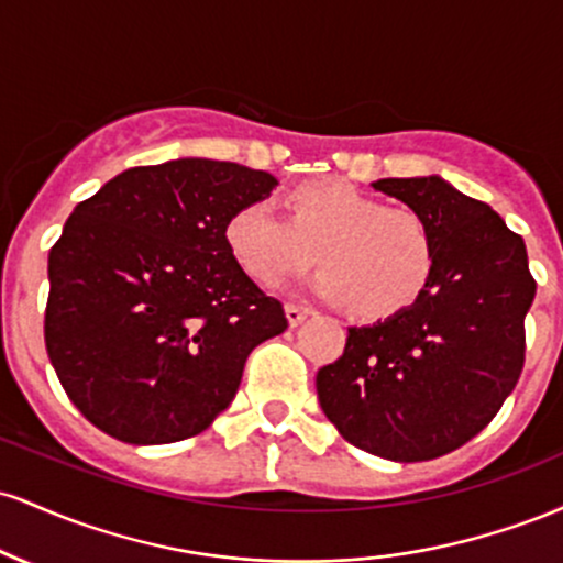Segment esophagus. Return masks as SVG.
<instances>
[{
    "instance_id": "1",
    "label": "esophagus",
    "mask_w": 563,
    "mask_h": 563,
    "mask_svg": "<svg viewBox=\"0 0 563 563\" xmlns=\"http://www.w3.org/2000/svg\"><path fill=\"white\" fill-rule=\"evenodd\" d=\"M309 314H312V309L303 307V303H286V318H288V325L290 328L301 325V322L307 320Z\"/></svg>"
}]
</instances>
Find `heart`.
<instances>
[{
    "mask_svg": "<svg viewBox=\"0 0 563 563\" xmlns=\"http://www.w3.org/2000/svg\"><path fill=\"white\" fill-rule=\"evenodd\" d=\"M288 217L269 200L238 206L224 224L232 260L260 286L318 260L307 280L325 301L365 318H391L418 301L434 273L429 224L410 209H389L344 179H314L286 196Z\"/></svg>",
    "mask_w": 563,
    "mask_h": 563,
    "instance_id": "obj_1",
    "label": "heart"
}]
</instances>
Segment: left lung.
<instances>
[{
	"label": "left lung",
	"mask_w": 563,
	"mask_h": 563,
	"mask_svg": "<svg viewBox=\"0 0 563 563\" xmlns=\"http://www.w3.org/2000/svg\"><path fill=\"white\" fill-rule=\"evenodd\" d=\"M373 190L429 224L434 273L402 312L349 328L344 354L318 371V399L354 448L431 461L479 434L514 391L534 280L521 235L439 174L378 179Z\"/></svg>",
	"instance_id": "left-lung-1"
}]
</instances>
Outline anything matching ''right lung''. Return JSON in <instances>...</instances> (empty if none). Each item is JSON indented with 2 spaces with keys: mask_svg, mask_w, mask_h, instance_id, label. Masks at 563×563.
Masks as SVG:
<instances>
[{
  "mask_svg": "<svg viewBox=\"0 0 563 563\" xmlns=\"http://www.w3.org/2000/svg\"><path fill=\"white\" fill-rule=\"evenodd\" d=\"M277 179L211 158L115 174L49 251L44 344L68 399L129 444H169L228 410L254 346L288 328L224 243Z\"/></svg>",
  "mask_w": 563,
  "mask_h": 563,
  "instance_id": "right-lung-1",
  "label": "right lung"
}]
</instances>
